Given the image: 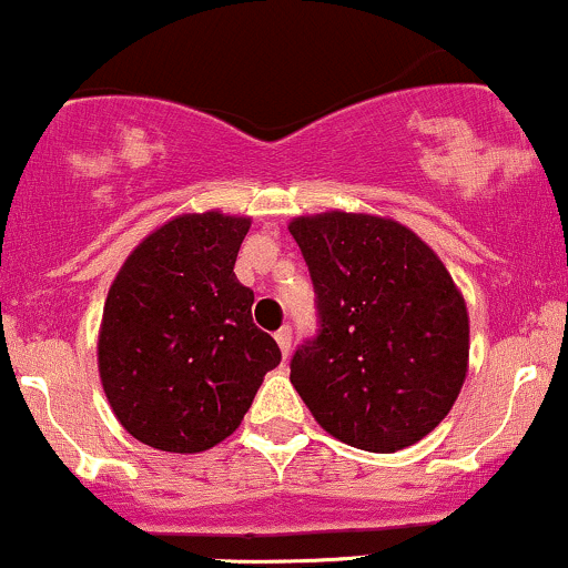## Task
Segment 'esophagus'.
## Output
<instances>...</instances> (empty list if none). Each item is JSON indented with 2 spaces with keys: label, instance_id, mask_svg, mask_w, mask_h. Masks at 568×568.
Listing matches in <instances>:
<instances>
[{
  "label": "esophagus",
  "instance_id": "1",
  "mask_svg": "<svg viewBox=\"0 0 568 568\" xmlns=\"http://www.w3.org/2000/svg\"><path fill=\"white\" fill-rule=\"evenodd\" d=\"M274 339H277L280 353H283V358H288V355H291V328H288V326L280 328V332L274 334Z\"/></svg>",
  "mask_w": 568,
  "mask_h": 568
}]
</instances>
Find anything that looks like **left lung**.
<instances>
[{"label": "left lung", "mask_w": 568, "mask_h": 568, "mask_svg": "<svg viewBox=\"0 0 568 568\" xmlns=\"http://www.w3.org/2000/svg\"><path fill=\"white\" fill-rule=\"evenodd\" d=\"M317 296L315 339L291 358V383L345 445L396 453L432 434L469 369V315L450 272L390 217H294Z\"/></svg>", "instance_id": "obj_1"}]
</instances>
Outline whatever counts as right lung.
Masks as SVG:
<instances>
[{
	"label": "right lung",
	"mask_w": 568,
	"mask_h": 568,
	"mask_svg": "<svg viewBox=\"0 0 568 568\" xmlns=\"http://www.w3.org/2000/svg\"><path fill=\"white\" fill-rule=\"evenodd\" d=\"M251 217L189 213L148 234L110 285L99 377L142 445L202 453L236 432L280 347L253 323L234 261Z\"/></svg>",
	"instance_id": "1"
}]
</instances>
